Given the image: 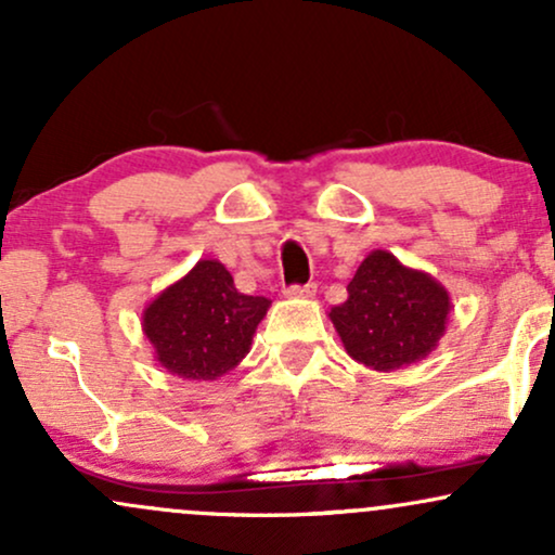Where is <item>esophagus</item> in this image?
Wrapping results in <instances>:
<instances>
[{
	"instance_id": "1",
	"label": "esophagus",
	"mask_w": 555,
	"mask_h": 555,
	"mask_svg": "<svg viewBox=\"0 0 555 555\" xmlns=\"http://www.w3.org/2000/svg\"><path fill=\"white\" fill-rule=\"evenodd\" d=\"M313 295H315V284L284 286V297H289V299H302V297H313Z\"/></svg>"
}]
</instances>
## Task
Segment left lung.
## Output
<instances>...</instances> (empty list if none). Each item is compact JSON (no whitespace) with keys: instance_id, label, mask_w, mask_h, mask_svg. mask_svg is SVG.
Segmentation results:
<instances>
[{"instance_id":"1","label":"left lung","mask_w":555,"mask_h":555,"mask_svg":"<svg viewBox=\"0 0 555 555\" xmlns=\"http://www.w3.org/2000/svg\"><path fill=\"white\" fill-rule=\"evenodd\" d=\"M449 289L430 273L410 269L388 250H373L331 308V323L360 365L393 373L425 360L446 334Z\"/></svg>"}]
</instances>
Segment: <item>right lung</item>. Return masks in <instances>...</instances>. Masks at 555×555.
Masks as SVG:
<instances>
[{
	"mask_svg": "<svg viewBox=\"0 0 555 555\" xmlns=\"http://www.w3.org/2000/svg\"><path fill=\"white\" fill-rule=\"evenodd\" d=\"M271 299L242 295L214 258L197 263L145 305L143 334L164 371L184 380H216L250 352Z\"/></svg>",
	"mask_w": 555,
	"mask_h": 555,
	"instance_id": "add662e5",
	"label": "right lung"
}]
</instances>
